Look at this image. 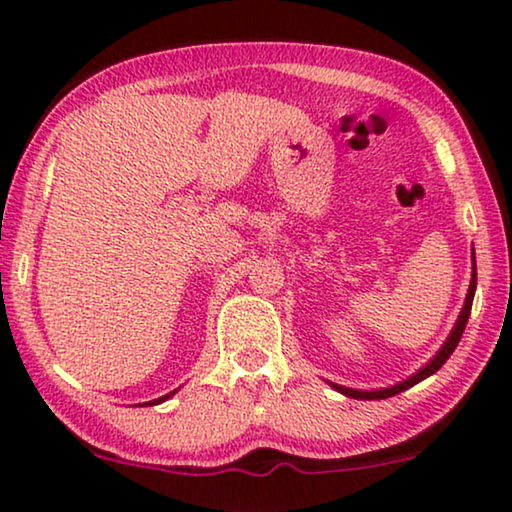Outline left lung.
<instances>
[{"label": "left lung", "mask_w": 512, "mask_h": 512, "mask_svg": "<svg viewBox=\"0 0 512 512\" xmlns=\"http://www.w3.org/2000/svg\"><path fill=\"white\" fill-rule=\"evenodd\" d=\"M473 261H475V254H473ZM475 284H478V275H475V263H473V275H471V286H468V293H466V303H464V307H461V314H459L457 324H454V328H452L450 338H447V340H445V345L438 349V354L433 356V359H431L429 363H426L424 368H419L415 375L408 377V380H403V382L394 384V387H387V389L359 391V389H349V387H342V384H333V382H331V387H333L335 391H340V394L349 396V398H363V401H380V398H389V396H396V394H401V391L410 389L412 384H417V382L426 380V377L433 375V373H436V370L443 368V363H445L447 359H450V354L454 352V349H457L459 340H461V335H464L466 321H468V317H471L473 296H475Z\"/></svg>", "instance_id": "8db88e82"}]
</instances>
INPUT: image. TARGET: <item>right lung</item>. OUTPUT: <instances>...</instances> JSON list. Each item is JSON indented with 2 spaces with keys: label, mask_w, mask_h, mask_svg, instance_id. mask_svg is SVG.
Masks as SVG:
<instances>
[{
  "label": "right lung",
  "mask_w": 512,
  "mask_h": 512,
  "mask_svg": "<svg viewBox=\"0 0 512 512\" xmlns=\"http://www.w3.org/2000/svg\"><path fill=\"white\" fill-rule=\"evenodd\" d=\"M170 396H174V391H170V394H167V396H160V398H156V401H149V403H142V405H158V403L167 401V398H170Z\"/></svg>",
  "instance_id": "obj_1"
}]
</instances>
